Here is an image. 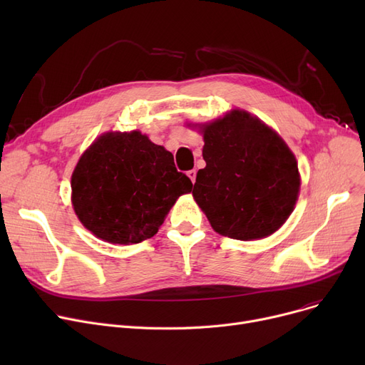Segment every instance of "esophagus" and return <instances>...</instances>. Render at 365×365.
I'll return each instance as SVG.
<instances>
[{
	"label": "esophagus",
	"mask_w": 365,
	"mask_h": 365,
	"mask_svg": "<svg viewBox=\"0 0 365 365\" xmlns=\"http://www.w3.org/2000/svg\"><path fill=\"white\" fill-rule=\"evenodd\" d=\"M187 178L192 180V183H195V179H197V171L195 170H189L187 171Z\"/></svg>",
	"instance_id": "obj_1"
}]
</instances>
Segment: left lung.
Segmentation results:
<instances>
[{"label": "left lung", "instance_id": "8db88e82", "mask_svg": "<svg viewBox=\"0 0 365 365\" xmlns=\"http://www.w3.org/2000/svg\"><path fill=\"white\" fill-rule=\"evenodd\" d=\"M202 158L192 195L210 225L241 241L272 235L294 210L300 175L294 153L257 117L241 109L201 124Z\"/></svg>", "mask_w": 365, "mask_h": 365}]
</instances>
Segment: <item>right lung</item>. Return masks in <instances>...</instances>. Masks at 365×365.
Returning a JSON list of instances; mask_svg holds the SVG:
<instances>
[{"instance_id": "right-lung-1", "label": "right lung", "mask_w": 365, "mask_h": 365, "mask_svg": "<svg viewBox=\"0 0 365 365\" xmlns=\"http://www.w3.org/2000/svg\"><path fill=\"white\" fill-rule=\"evenodd\" d=\"M72 205L80 222L112 244H138L158 232L192 182L176 170L173 153L146 134L109 131L76 164Z\"/></svg>"}]
</instances>
